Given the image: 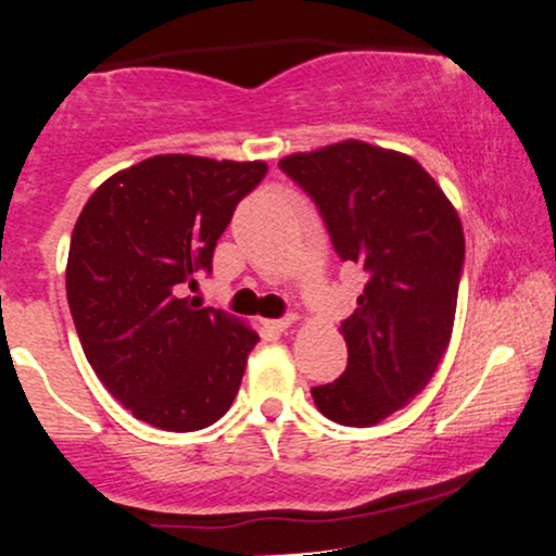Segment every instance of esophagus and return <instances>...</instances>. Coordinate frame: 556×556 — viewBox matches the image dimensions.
Segmentation results:
<instances>
[{
	"mask_svg": "<svg viewBox=\"0 0 556 556\" xmlns=\"http://www.w3.org/2000/svg\"><path fill=\"white\" fill-rule=\"evenodd\" d=\"M296 323V315H289V317H280V319H270V323H265L267 328L276 330V332H286L291 328V325Z\"/></svg>",
	"mask_w": 556,
	"mask_h": 556,
	"instance_id": "obj_1",
	"label": "esophagus"
}]
</instances>
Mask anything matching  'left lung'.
Wrapping results in <instances>:
<instances>
[{
  "label": "left lung",
  "instance_id": "left-lung-1",
  "mask_svg": "<svg viewBox=\"0 0 556 556\" xmlns=\"http://www.w3.org/2000/svg\"><path fill=\"white\" fill-rule=\"evenodd\" d=\"M315 200L338 257L367 273L341 323L349 367L312 388L343 427H375L427 388L453 336L466 239L458 211L416 159L343 140L278 163Z\"/></svg>",
  "mask_w": 556,
  "mask_h": 556
}]
</instances>
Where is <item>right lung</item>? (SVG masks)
I'll list each match as a JSON object with an SVG mask.
<instances>
[{
    "label": "right lung",
    "mask_w": 556,
    "mask_h": 556,
    "mask_svg": "<svg viewBox=\"0 0 556 556\" xmlns=\"http://www.w3.org/2000/svg\"><path fill=\"white\" fill-rule=\"evenodd\" d=\"M265 174V161L153 155L85 202L70 241V312L98 380L140 421L194 432L231 408L260 336L189 289Z\"/></svg>",
    "instance_id": "obj_1"
}]
</instances>
